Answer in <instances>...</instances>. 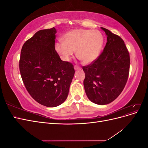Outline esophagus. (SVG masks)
I'll return each mask as SVG.
<instances>
[{
	"label": "esophagus",
	"mask_w": 148,
	"mask_h": 148,
	"mask_svg": "<svg viewBox=\"0 0 148 148\" xmlns=\"http://www.w3.org/2000/svg\"><path fill=\"white\" fill-rule=\"evenodd\" d=\"M74 69H75V70H80V69H81V67L79 66H78V65H75V66H74Z\"/></svg>",
	"instance_id": "1"
}]
</instances>
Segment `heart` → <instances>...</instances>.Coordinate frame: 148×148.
Masks as SVG:
<instances>
[{"label":"heart","mask_w":148,"mask_h":148,"mask_svg":"<svg viewBox=\"0 0 148 148\" xmlns=\"http://www.w3.org/2000/svg\"><path fill=\"white\" fill-rule=\"evenodd\" d=\"M62 39L55 44L56 51L62 59L69 61L76 51L77 57L85 64L91 63L99 57L104 44V37L98 30L73 29Z\"/></svg>","instance_id":"obj_1"}]
</instances>
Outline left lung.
Returning <instances> with one entry per match:
<instances>
[{"instance_id": "obj_1", "label": "left lung", "mask_w": 148, "mask_h": 148, "mask_svg": "<svg viewBox=\"0 0 148 148\" xmlns=\"http://www.w3.org/2000/svg\"><path fill=\"white\" fill-rule=\"evenodd\" d=\"M101 29L107 35V43L97 59L83 67V84L89 100L98 105H106L117 99L123 91L130 60L123 39L107 29Z\"/></svg>"}]
</instances>
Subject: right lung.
<instances>
[{
  "label": "right lung",
  "mask_w": 148,
  "mask_h": 148,
  "mask_svg": "<svg viewBox=\"0 0 148 148\" xmlns=\"http://www.w3.org/2000/svg\"><path fill=\"white\" fill-rule=\"evenodd\" d=\"M55 28L36 33L22 47L20 71L31 96L40 104L54 107L67 98L75 74L73 65L62 61L55 50Z\"/></svg>",
  "instance_id": "add662e5"
}]
</instances>
